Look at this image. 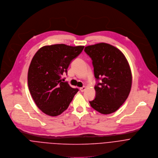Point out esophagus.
Wrapping results in <instances>:
<instances>
[{"label":"esophagus","mask_w":158,"mask_h":158,"mask_svg":"<svg viewBox=\"0 0 158 158\" xmlns=\"http://www.w3.org/2000/svg\"><path fill=\"white\" fill-rule=\"evenodd\" d=\"M85 89H86V87H85V86H83V87L80 88V90L81 92H83Z\"/></svg>","instance_id":"1"}]
</instances>
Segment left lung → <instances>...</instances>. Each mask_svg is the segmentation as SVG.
<instances>
[{
  "label": "left lung",
  "instance_id": "obj_1",
  "mask_svg": "<svg viewBox=\"0 0 158 158\" xmlns=\"http://www.w3.org/2000/svg\"><path fill=\"white\" fill-rule=\"evenodd\" d=\"M85 52L92 60L98 81L94 86L95 98L89 104L102 114L114 113L127 99L131 88L132 74L128 60L119 49L106 43L87 46Z\"/></svg>",
  "mask_w": 158,
  "mask_h": 158
}]
</instances>
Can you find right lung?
<instances>
[{"instance_id":"add662e5","label":"right lung","mask_w":158,"mask_h":158,"mask_svg":"<svg viewBox=\"0 0 158 158\" xmlns=\"http://www.w3.org/2000/svg\"><path fill=\"white\" fill-rule=\"evenodd\" d=\"M83 48L84 46L55 44L42 47L34 56L28 72V86L34 102L45 114H61L78 91L61 81V78Z\"/></svg>"}]
</instances>
